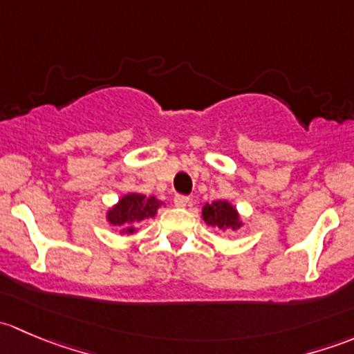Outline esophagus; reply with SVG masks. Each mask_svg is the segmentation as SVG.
<instances>
[{"mask_svg":"<svg viewBox=\"0 0 354 354\" xmlns=\"http://www.w3.org/2000/svg\"><path fill=\"white\" fill-rule=\"evenodd\" d=\"M188 202H190V198L185 197V195H176L174 197V205L176 207H187Z\"/></svg>","mask_w":354,"mask_h":354,"instance_id":"34e87169","label":"esophagus"}]
</instances>
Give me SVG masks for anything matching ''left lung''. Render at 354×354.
<instances>
[{
	"instance_id": "left-lung-1",
	"label": "left lung",
	"mask_w": 354,
	"mask_h": 354,
	"mask_svg": "<svg viewBox=\"0 0 354 354\" xmlns=\"http://www.w3.org/2000/svg\"><path fill=\"white\" fill-rule=\"evenodd\" d=\"M202 219L207 226L219 230L223 233H234L243 226L240 212L227 200H214L202 207Z\"/></svg>"
}]
</instances>
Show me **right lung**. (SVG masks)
Masks as SVG:
<instances>
[{
  "label": "right lung",
  "mask_w": 354,
  "mask_h": 354,
  "mask_svg": "<svg viewBox=\"0 0 354 354\" xmlns=\"http://www.w3.org/2000/svg\"><path fill=\"white\" fill-rule=\"evenodd\" d=\"M162 205L164 203L156 197L131 192V194L123 195L113 207H109L106 212V221L111 226L120 227V234L130 236L137 233V227L142 221L154 219L157 209Z\"/></svg>",
  "instance_id": "add662e5"
}]
</instances>
